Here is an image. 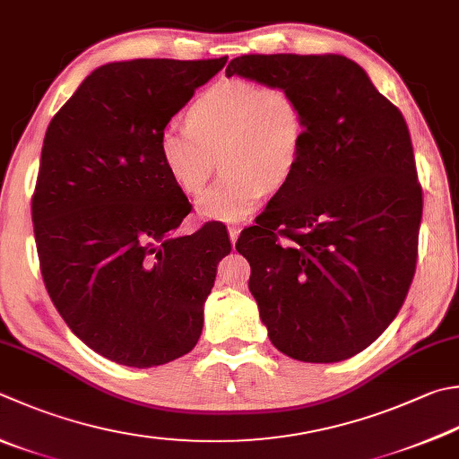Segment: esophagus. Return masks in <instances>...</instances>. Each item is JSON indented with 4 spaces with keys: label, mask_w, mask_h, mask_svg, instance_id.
<instances>
[{
    "label": "esophagus",
    "mask_w": 459,
    "mask_h": 459,
    "mask_svg": "<svg viewBox=\"0 0 459 459\" xmlns=\"http://www.w3.org/2000/svg\"><path fill=\"white\" fill-rule=\"evenodd\" d=\"M228 231H230V239H231V246H236V241H238V236H239V231H241V226H230V228H228Z\"/></svg>",
    "instance_id": "esophagus-1"
}]
</instances>
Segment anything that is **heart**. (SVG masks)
Wrapping results in <instances>:
<instances>
[{"mask_svg":"<svg viewBox=\"0 0 459 459\" xmlns=\"http://www.w3.org/2000/svg\"><path fill=\"white\" fill-rule=\"evenodd\" d=\"M186 122L163 127L158 150L186 194L200 192L221 160L223 176L195 202L204 220L247 218L267 187L288 184L304 148L306 122L296 95L247 77L205 88L187 108Z\"/></svg>","mask_w":459,"mask_h":459,"instance_id":"obj_1","label":"heart"}]
</instances>
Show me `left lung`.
Returning <instances> with one entry per match:
<instances>
[{
	"label": "left lung",
	"instance_id": "left-lung-1",
	"mask_svg": "<svg viewBox=\"0 0 459 459\" xmlns=\"http://www.w3.org/2000/svg\"><path fill=\"white\" fill-rule=\"evenodd\" d=\"M226 75L290 90L306 122L296 171L236 244L267 335L299 361L356 356L416 273L423 200L408 124L343 56H241Z\"/></svg>",
	"mask_w": 459,
	"mask_h": 459
}]
</instances>
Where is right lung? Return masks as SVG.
<instances>
[{
	"label": "right lung",
	"mask_w": 459,
	"mask_h": 459,
	"mask_svg": "<svg viewBox=\"0 0 459 459\" xmlns=\"http://www.w3.org/2000/svg\"><path fill=\"white\" fill-rule=\"evenodd\" d=\"M220 59H132L95 69L48 126L31 220L43 283L80 340L116 364L153 368L194 350L221 223L171 233L192 212L158 137Z\"/></svg>",
	"instance_id": "add662e5"
}]
</instances>
